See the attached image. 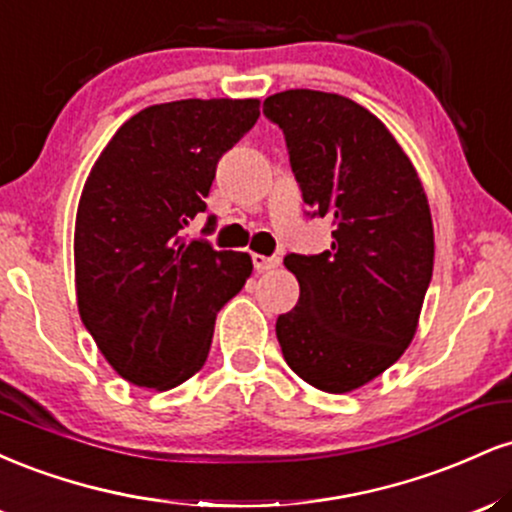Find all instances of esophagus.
Masks as SVG:
<instances>
[{
  "label": "esophagus",
  "mask_w": 512,
  "mask_h": 512,
  "mask_svg": "<svg viewBox=\"0 0 512 512\" xmlns=\"http://www.w3.org/2000/svg\"><path fill=\"white\" fill-rule=\"evenodd\" d=\"M279 257H264V255H252V264H255L257 272H267V269L279 267Z\"/></svg>",
  "instance_id": "obj_1"
}]
</instances>
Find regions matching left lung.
Instances as JSON below:
<instances>
[{
	"mask_svg": "<svg viewBox=\"0 0 512 512\" xmlns=\"http://www.w3.org/2000/svg\"><path fill=\"white\" fill-rule=\"evenodd\" d=\"M262 113L284 132L305 214L332 221L330 250L284 257L301 296L276 320V339L298 378L342 395L414 339L433 274L431 209L402 146L363 105L291 88Z\"/></svg>",
	"mask_w": 512,
	"mask_h": 512,
	"instance_id": "8db88e82",
	"label": "left lung"
}]
</instances>
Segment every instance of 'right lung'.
Wrapping results in <instances>:
<instances>
[{
	"instance_id": "right-lung-1",
	"label": "right lung",
	"mask_w": 512,
	"mask_h": 512,
	"mask_svg": "<svg viewBox=\"0 0 512 512\" xmlns=\"http://www.w3.org/2000/svg\"><path fill=\"white\" fill-rule=\"evenodd\" d=\"M260 117V101L211 98L144 108L115 132L76 211L81 322L122 378L185 383L209 356L216 313L245 286L252 260L187 238L207 211L216 163ZM207 216L204 231H214Z\"/></svg>"
}]
</instances>
